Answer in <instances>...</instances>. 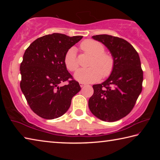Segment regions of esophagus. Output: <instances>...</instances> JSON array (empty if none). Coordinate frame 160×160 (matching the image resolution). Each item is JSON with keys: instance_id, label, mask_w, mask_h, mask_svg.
Returning <instances> with one entry per match:
<instances>
[{"instance_id": "obj_1", "label": "esophagus", "mask_w": 160, "mask_h": 160, "mask_svg": "<svg viewBox=\"0 0 160 160\" xmlns=\"http://www.w3.org/2000/svg\"><path fill=\"white\" fill-rule=\"evenodd\" d=\"M80 85L81 88H83L84 86L86 85V84L85 83H83V82H80Z\"/></svg>"}]
</instances>
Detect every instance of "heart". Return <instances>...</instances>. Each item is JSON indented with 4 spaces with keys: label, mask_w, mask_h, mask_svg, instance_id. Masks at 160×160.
Returning <instances> with one entry per match:
<instances>
[{
    "label": "heart",
    "mask_w": 160,
    "mask_h": 160,
    "mask_svg": "<svg viewBox=\"0 0 160 160\" xmlns=\"http://www.w3.org/2000/svg\"><path fill=\"white\" fill-rule=\"evenodd\" d=\"M83 52L92 56L88 69H81L75 74V80L80 82L91 83L107 78L112 74L114 68V59L111 54L104 52V45L93 39H87L80 44ZM64 64L66 68L75 72L79 67L75 48H70L64 56Z\"/></svg>",
    "instance_id": "obj_1"
}]
</instances>
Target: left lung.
<instances>
[{"label":"left lung","instance_id":"left-lung-1","mask_svg":"<svg viewBox=\"0 0 160 160\" xmlns=\"http://www.w3.org/2000/svg\"><path fill=\"white\" fill-rule=\"evenodd\" d=\"M92 38L109 48L114 68L106 81L92 86L94 94L89 99V108L98 118L113 122L131 112L141 92L143 72L140 57L134 47L122 38L107 34Z\"/></svg>","mask_w":160,"mask_h":160}]
</instances>
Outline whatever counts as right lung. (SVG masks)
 Wrapping results in <instances>:
<instances>
[{
  "instance_id": "1",
  "label": "right lung",
  "mask_w": 160,
  "mask_h": 160,
  "mask_svg": "<svg viewBox=\"0 0 160 160\" xmlns=\"http://www.w3.org/2000/svg\"><path fill=\"white\" fill-rule=\"evenodd\" d=\"M82 36L53 33L39 37L27 48L20 64V88L31 109L40 117H60L81 88L64 64L67 51ZM68 84L60 86V84Z\"/></svg>"
}]
</instances>
